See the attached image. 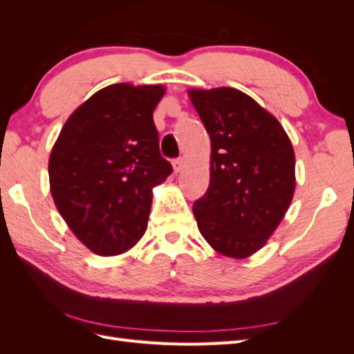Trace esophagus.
I'll return each instance as SVG.
<instances>
[{"label":"esophagus","mask_w":354,"mask_h":354,"mask_svg":"<svg viewBox=\"0 0 354 354\" xmlns=\"http://www.w3.org/2000/svg\"><path fill=\"white\" fill-rule=\"evenodd\" d=\"M183 167H185V160L183 159H176L174 162H173V169H174L176 174L180 173V171L183 169Z\"/></svg>","instance_id":"obj_1"}]
</instances>
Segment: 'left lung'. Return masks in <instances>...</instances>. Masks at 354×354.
<instances>
[{
	"label": "left lung",
	"instance_id": "1",
	"mask_svg": "<svg viewBox=\"0 0 354 354\" xmlns=\"http://www.w3.org/2000/svg\"><path fill=\"white\" fill-rule=\"evenodd\" d=\"M209 134L207 194L194 203L198 229L214 251L246 259L279 226L295 192V153L281 122L236 88H190Z\"/></svg>",
	"mask_w": 354,
	"mask_h": 354
}]
</instances>
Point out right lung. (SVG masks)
Listing matches in <instances>:
<instances>
[{
  "instance_id": "1",
  "label": "right lung",
  "mask_w": 354,
  "mask_h": 354,
  "mask_svg": "<svg viewBox=\"0 0 354 354\" xmlns=\"http://www.w3.org/2000/svg\"><path fill=\"white\" fill-rule=\"evenodd\" d=\"M164 94L160 84L108 85L73 111L51 149L53 201L94 254L120 255L142 239L152 189L173 171L153 124Z\"/></svg>"
}]
</instances>
